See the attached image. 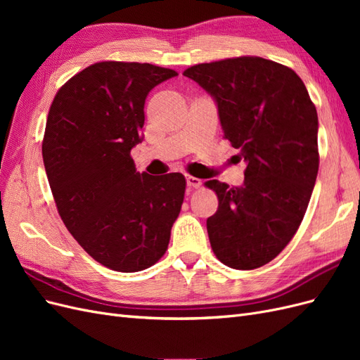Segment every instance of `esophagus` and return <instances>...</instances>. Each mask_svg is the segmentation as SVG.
I'll list each match as a JSON object with an SVG mask.
<instances>
[{
  "instance_id": "obj_1",
  "label": "esophagus",
  "mask_w": 360,
  "mask_h": 360,
  "mask_svg": "<svg viewBox=\"0 0 360 360\" xmlns=\"http://www.w3.org/2000/svg\"><path fill=\"white\" fill-rule=\"evenodd\" d=\"M186 184L191 188V189H198L201 186V180L197 179V177H192V176H188L186 177Z\"/></svg>"
}]
</instances>
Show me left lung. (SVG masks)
Instances as JSON below:
<instances>
[{"instance_id": "obj_1", "label": "left lung", "mask_w": 360, "mask_h": 360, "mask_svg": "<svg viewBox=\"0 0 360 360\" xmlns=\"http://www.w3.org/2000/svg\"><path fill=\"white\" fill-rule=\"evenodd\" d=\"M217 106L224 136L248 163L242 186L205 181L219 207L207 219L217 259L252 270L284 249L303 219L319 172V117L297 73L259 57L183 72Z\"/></svg>"}]
</instances>
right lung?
Wrapping results in <instances>:
<instances>
[{"mask_svg": "<svg viewBox=\"0 0 360 360\" xmlns=\"http://www.w3.org/2000/svg\"><path fill=\"white\" fill-rule=\"evenodd\" d=\"M174 76L148 63H96L51 105L41 155L53 200L75 240L108 269L153 266L181 210L183 174L148 176L130 158L144 138L147 94Z\"/></svg>", "mask_w": 360, "mask_h": 360, "instance_id": "add662e5", "label": "right lung"}]
</instances>
